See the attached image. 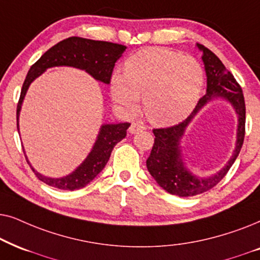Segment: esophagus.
I'll return each mask as SVG.
<instances>
[{"label": "esophagus", "instance_id": "1", "mask_svg": "<svg viewBox=\"0 0 260 260\" xmlns=\"http://www.w3.org/2000/svg\"><path fill=\"white\" fill-rule=\"evenodd\" d=\"M145 128H146V126H145L143 122H133L132 124H131V127H129V132L132 133V134L133 133H138V132H139V131L145 129Z\"/></svg>", "mask_w": 260, "mask_h": 260}]
</instances>
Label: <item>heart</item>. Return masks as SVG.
I'll return each instance as SVG.
<instances>
[{"instance_id": "b5f03b06", "label": "heart", "mask_w": 260, "mask_h": 260, "mask_svg": "<svg viewBox=\"0 0 260 260\" xmlns=\"http://www.w3.org/2000/svg\"><path fill=\"white\" fill-rule=\"evenodd\" d=\"M205 71L191 57L165 48H148L132 55L124 74L112 77V96L117 105L134 110L144 95L147 116L170 126L184 120L199 101Z\"/></svg>"}]
</instances>
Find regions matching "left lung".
I'll return each mask as SVG.
<instances>
[{
	"label": "left lung",
	"mask_w": 260,
	"mask_h": 260,
	"mask_svg": "<svg viewBox=\"0 0 260 260\" xmlns=\"http://www.w3.org/2000/svg\"><path fill=\"white\" fill-rule=\"evenodd\" d=\"M197 46L203 51L202 59L207 74V94L199 100L195 109L184 121L171 127L154 128V144L152 146L150 157L146 160L148 171L158 184L171 195L181 197L195 196L214 188L227 175L231 166L233 165L240 153L245 138L246 107L240 84L212 51L201 44H197ZM216 95L227 98L237 110L239 115L237 146L231 160L219 174L210 179H199L190 174L182 165L179 140L185 127L196 113L209 99Z\"/></svg>",
	"instance_id": "obj_1"
}]
</instances>
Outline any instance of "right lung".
<instances>
[{
    "label": "right lung",
    "mask_w": 260,
    "mask_h": 260,
    "mask_svg": "<svg viewBox=\"0 0 260 260\" xmlns=\"http://www.w3.org/2000/svg\"><path fill=\"white\" fill-rule=\"evenodd\" d=\"M124 50H126V46H123V45L108 43V41L85 39V38L81 37H70L52 46L50 50L41 55L40 59H38L30 67L25 82H23L16 108L17 129H19L20 108H21L22 100L25 98L27 89H28L30 83L40 74H43L46 69L59 67V65L78 68L85 70L98 81L109 84L116 60L121 57ZM129 124L131 123L128 122H123L102 126L98 140H96L88 158L83 161V164L77 170H75L67 177L47 178L38 174L34 169L32 170L41 182L46 183L47 185L53 186V188L63 190L84 188L105 168L107 161L109 160L114 146L126 137L127 128L129 127Z\"/></svg>",
    "instance_id": "1"
}]
</instances>
